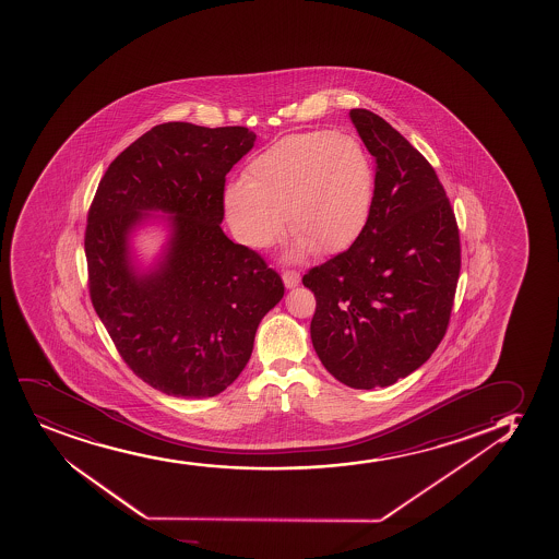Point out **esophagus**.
I'll return each instance as SVG.
<instances>
[{"label":"esophagus","instance_id":"1","mask_svg":"<svg viewBox=\"0 0 559 559\" xmlns=\"http://www.w3.org/2000/svg\"><path fill=\"white\" fill-rule=\"evenodd\" d=\"M283 281L286 284V288H295L297 284L301 283V275L294 270L283 271Z\"/></svg>","mask_w":559,"mask_h":559}]
</instances>
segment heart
<instances>
[{
    "mask_svg": "<svg viewBox=\"0 0 559 559\" xmlns=\"http://www.w3.org/2000/svg\"><path fill=\"white\" fill-rule=\"evenodd\" d=\"M245 183L225 191V215L239 243L267 249L284 233L294 254H338L365 230L373 199V170L365 148L345 133H292L251 157Z\"/></svg>",
    "mask_w": 559,
    "mask_h": 559,
    "instance_id": "heart-1",
    "label": "heart"
}]
</instances>
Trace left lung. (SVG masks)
I'll return each mask as SVG.
<instances>
[{
  "mask_svg": "<svg viewBox=\"0 0 559 559\" xmlns=\"http://www.w3.org/2000/svg\"><path fill=\"white\" fill-rule=\"evenodd\" d=\"M376 157L370 217L357 241L302 276L314 292L310 336L352 389L389 386L444 338L461 271L459 226L431 164L368 109H352Z\"/></svg>",
  "mask_w": 559,
  "mask_h": 559,
  "instance_id": "left-lung-1",
  "label": "left lung"
}]
</instances>
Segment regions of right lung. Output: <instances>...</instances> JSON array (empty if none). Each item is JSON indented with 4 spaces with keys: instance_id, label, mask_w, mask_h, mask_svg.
I'll return each instance as SVG.
<instances>
[{
    "instance_id": "obj_1",
    "label": "right lung",
    "mask_w": 559,
    "mask_h": 559,
    "mask_svg": "<svg viewBox=\"0 0 559 559\" xmlns=\"http://www.w3.org/2000/svg\"><path fill=\"white\" fill-rule=\"evenodd\" d=\"M254 141L245 126H154L115 157L88 207L93 307L126 366L164 394L212 397L230 386L258 323L283 299L281 275L219 225L226 173ZM151 209L174 214V238L160 270L138 277L127 234Z\"/></svg>"
}]
</instances>
